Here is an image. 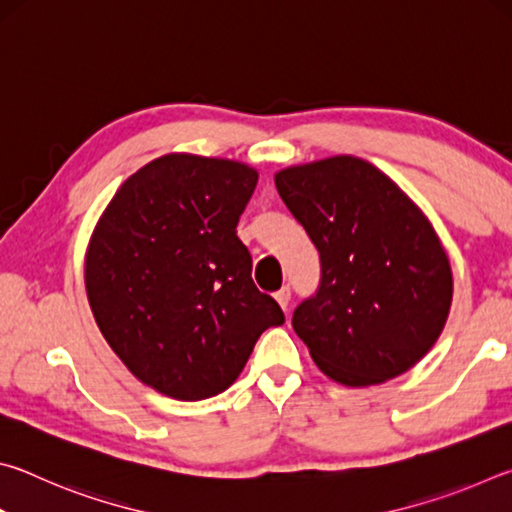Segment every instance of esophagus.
<instances>
[{
	"instance_id": "obj_1",
	"label": "esophagus",
	"mask_w": 512,
	"mask_h": 512,
	"mask_svg": "<svg viewBox=\"0 0 512 512\" xmlns=\"http://www.w3.org/2000/svg\"><path fill=\"white\" fill-rule=\"evenodd\" d=\"M275 300L280 302V307H282L284 311H289V302H291V289H289V287H282L280 291L275 293Z\"/></svg>"
}]
</instances>
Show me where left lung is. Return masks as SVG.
<instances>
[{
  "instance_id": "obj_1",
  "label": "left lung",
  "mask_w": 512,
  "mask_h": 512,
  "mask_svg": "<svg viewBox=\"0 0 512 512\" xmlns=\"http://www.w3.org/2000/svg\"><path fill=\"white\" fill-rule=\"evenodd\" d=\"M275 187L320 257L318 289L291 318L316 366L345 386L415 366L452 305V268L427 216L352 155L284 169Z\"/></svg>"
}]
</instances>
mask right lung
<instances>
[{
	"label": "right lung",
	"instance_id": "1",
	"mask_svg": "<svg viewBox=\"0 0 512 512\" xmlns=\"http://www.w3.org/2000/svg\"><path fill=\"white\" fill-rule=\"evenodd\" d=\"M255 185L241 162L164 155L117 189L92 235L85 287L101 334L176 400L223 393L264 329L284 323L237 237Z\"/></svg>",
	"mask_w": 512,
	"mask_h": 512
}]
</instances>
